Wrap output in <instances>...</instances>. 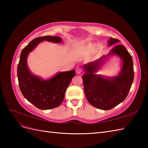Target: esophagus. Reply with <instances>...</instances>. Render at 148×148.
<instances>
[{
	"instance_id": "1",
	"label": "esophagus",
	"mask_w": 148,
	"mask_h": 148,
	"mask_svg": "<svg viewBox=\"0 0 148 148\" xmlns=\"http://www.w3.org/2000/svg\"><path fill=\"white\" fill-rule=\"evenodd\" d=\"M76 73H77V74L82 73V69L77 68V69H76Z\"/></svg>"
}]
</instances>
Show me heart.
<instances>
[{
	"label": "heart",
	"mask_w": 148,
	"mask_h": 148,
	"mask_svg": "<svg viewBox=\"0 0 148 148\" xmlns=\"http://www.w3.org/2000/svg\"><path fill=\"white\" fill-rule=\"evenodd\" d=\"M88 49L89 51H92V49H94V46L92 45H89L88 47Z\"/></svg>",
	"instance_id": "1"
}]
</instances>
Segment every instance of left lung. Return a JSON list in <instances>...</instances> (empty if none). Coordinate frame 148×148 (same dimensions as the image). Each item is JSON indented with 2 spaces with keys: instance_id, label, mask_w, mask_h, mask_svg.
<instances>
[{
  "instance_id": "1",
  "label": "left lung",
  "mask_w": 148,
  "mask_h": 148,
  "mask_svg": "<svg viewBox=\"0 0 148 148\" xmlns=\"http://www.w3.org/2000/svg\"><path fill=\"white\" fill-rule=\"evenodd\" d=\"M119 41L117 39L110 38L109 46ZM114 54L123 60V68L118 76L107 79L93 73L104 58ZM83 68L86 72L82 76L84 93L91 105L99 109L110 110L125 99L133 82L134 70L132 57L123 45L115 46L108 55L84 65Z\"/></svg>"
}]
</instances>
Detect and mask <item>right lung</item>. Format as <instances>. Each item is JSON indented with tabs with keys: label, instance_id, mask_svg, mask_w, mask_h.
<instances>
[{
	"label": "right lung",
	"instance_id": "obj_1",
	"mask_svg": "<svg viewBox=\"0 0 148 148\" xmlns=\"http://www.w3.org/2000/svg\"><path fill=\"white\" fill-rule=\"evenodd\" d=\"M42 41L58 43L62 42V39L45 36L32 40L21 51L17 76L20 91L26 99L37 108L47 110L61 104L66 89L75 75V71L60 72L49 80H42L31 74L26 64L27 56Z\"/></svg>",
	"mask_w": 148,
	"mask_h": 148
}]
</instances>
